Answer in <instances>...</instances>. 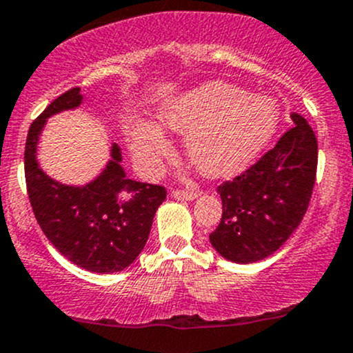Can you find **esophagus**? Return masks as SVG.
<instances>
[{"instance_id": "1", "label": "esophagus", "mask_w": 353, "mask_h": 353, "mask_svg": "<svg viewBox=\"0 0 353 353\" xmlns=\"http://www.w3.org/2000/svg\"><path fill=\"white\" fill-rule=\"evenodd\" d=\"M198 191L196 190H174L172 191V198L176 199H194L198 198Z\"/></svg>"}]
</instances>
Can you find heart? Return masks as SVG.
Masks as SVG:
<instances>
[{
	"instance_id": "heart-1",
	"label": "heart",
	"mask_w": 353,
	"mask_h": 353,
	"mask_svg": "<svg viewBox=\"0 0 353 353\" xmlns=\"http://www.w3.org/2000/svg\"><path fill=\"white\" fill-rule=\"evenodd\" d=\"M279 105L236 85H205L160 112V123L188 133L184 152L205 176L220 177L248 165L266 147L279 126ZM131 152L147 170H155L170 152L163 131L150 123L131 128Z\"/></svg>"
}]
</instances>
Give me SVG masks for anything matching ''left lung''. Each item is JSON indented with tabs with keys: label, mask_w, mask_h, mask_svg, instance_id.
Instances as JSON below:
<instances>
[{
	"label": "left lung",
	"mask_w": 353,
	"mask_h": 353,
	"mask_svg": "<svg viewBox=\"0 0 353 353\" xmlns=\"http://www.w3.org/2000/svg\"><path fill=\"white\" fill-rule=\"evenodd\" d=\"M295 126L243 174L216 188L222 219L210 243L234 263L268 258L292 236L307 212L318 169V140L307 121Z\"/></svg>",
	"instance_id": "obj_1"
}]
</instances>
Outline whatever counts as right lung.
Segmentation results:
<instances>
[{
  "instance_id": "right-lung-1",
  "label": "right lung",
  "mask_w": 353,
  "mask_h": 353,
  "mask_svg": "<svg viewBox=\"0 0 353 353\" xmlns=\"http://www.w3.org/2000/svg\"><path fill=\"white\" fill-rule=\"evenodd\" d=\"M80 104V88H70L30 124L25 143L28 199L42 232L66 259L94 273L121 272L145 248L167 191L159 184L128 179L116 143L104 172L85 186H65L46 176L35 157L46 119Z\"/></svg>"
}]
</instances>
